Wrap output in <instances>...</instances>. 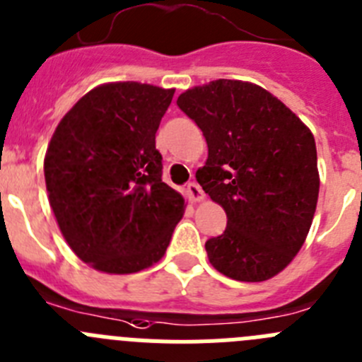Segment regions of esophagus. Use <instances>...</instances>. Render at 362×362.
<instances>
[{"label": "esophagus", "instance_id": "1", "mask_svg": "<svg viewBox=\"0 0 362 362\" xmlns=\"http://www.w3.org/2000/svg\"><path fill=\"white\" fill-rule=\"evenodd\" d=\"M187 192H188V195H190V199L194 201V203H201V201L204 199L203 188L199 187L197 183H188Z\"/></svg>", "mask_w": 362, "mask_h": 362}]
</instances>
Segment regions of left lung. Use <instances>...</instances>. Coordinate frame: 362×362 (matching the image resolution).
Segmentation results:
<instances>
[{"instance_id": "8db88e82", "label": "left lung", "mask_w": 362, "mask_h": 362, "mask_svg": "<svg viewBox=\"0 0 362 362\" xmlns=\"http://www.w3.org/2000/svg\"><path fill=\"white\" fill-rule=\"evenodd\" d=\"M208 159L195 177L226 211L224 233L204 244L210 264L238 281H264L291 264L313 224L320 194L310 129L269 91L218 78L181 93Z\"/></svg>"}]
</instances>
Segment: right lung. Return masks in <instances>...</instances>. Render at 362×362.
<instances>
[{"label": "right lung", "mask_w": 362, "mask_h": 362, "mask_svg": "<svg viewBox=\"0 0 362 362\" xmlns=\"http://www.w3.org/2000/svg\"><path fill=\"white\" fill-rule=\"evenodd\" d=\"M174 91L102 84L66 112L49 140V206L73 253L102 273H138L156 264L185 214L183 195L161 181L156 148Z\"/></svg>", "instance_id": "1"}]
</instances>
